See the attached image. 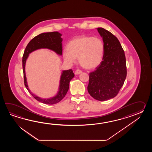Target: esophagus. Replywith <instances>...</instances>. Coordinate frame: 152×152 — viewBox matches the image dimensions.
<instances>
[{
    "label": "esophagus",
    "instance_id": "esophagus-1",
    "mask_svg": "<svg viewBox=\"0 0 152 152\" xmlns=\"http://www.w3.org/2000/svg\"><path fill=\"white\" fill-rule=\"evenodd\" d=\"M81 72H82V71H81L80 69H77V70H75V75H79V74H80V73H81Z\"/></svg>",
    "mask_w": 152,
    "mask_h": 152
}]
</instances>
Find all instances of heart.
Segmentation results:
<instances>
[{
    "mask_svg": "<svg viewBox=\"0 0 152 152\" xmlns=\"http://www.w3.org/2000/svg\"><path fill=\"white\" fill-rule=\"evenodd\" d=\"M66 49L63 53L65 61L73 64L78 58L82 67L93 69L99 66L103 60L104 44L98 37L80 36L68 42Z\"/></svg>",
    "mask_w": 152,
    "mask_h": 152,
    "instance_id": "obj_1",
    "label": "heart"
}]
</instances>
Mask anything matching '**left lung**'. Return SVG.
Segmentation results:
<instances>
[{"mask_svg": "<svg viewBox=\"0 0 152 152\" xmlns=\"http://www.w3.org/2000/svg\"><path fill=\"white\" fill-rule=\"evenodd\" d=\"M103 38L104 53L103 61L90 73L87 91L91 96L99 101L116 97L126 77V56L119 40L102 28H97Z\"/></svg>", "mask_w": 152, "mask_h": 152, "instance_id": "obj_1", "label": "left lung"}]
</instances>
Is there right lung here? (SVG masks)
I'll list each match as a JSON object with an SVG mask.
<instances>
[{"instance_id":"obj_1","label":"right lung","mask_w":152,"mask_h":152,"mask_svg":"<svg viewBox=\"0 0 152 152\" xmlns=\"http://www.w3.org/2000/svg\"><path fill=\"white\" fill-rule=\"evenodd\" d=\"M61 34L57 31L51 32H45L36 36L29 42L24 52L22 58L23 75L24 85L29 93L32 95L35 99L42 103L47 104H55L60 102L65 97L69 86V82L72 79L75 77V75L72 69L62 72L60 81L59 91L56 96L49 99H43L36 96L32 94L29 90L26 82V78L25 73V65L26 60L29 56V53L41 48H48L56 52L59 55H62V39L61 38Z\"/></svg>"}]
</instances>
